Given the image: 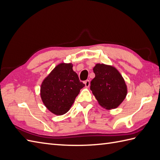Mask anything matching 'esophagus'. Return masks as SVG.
Returning <instances> with one entry per match:
<instances>
[{
	"label": "esophagus",
	"instance_id": "esophagus-1",
	"mask_svg": "<svg viewBox=\"0 0 160 160\" xmlns=\"http://www.w3.org/2000/svg\"><path fill=\"white\" fill-rule=\"evenodd\" d=\"M84 84H85V87H89V86H90V81L89 80H86L84 82Z\"/></svg>",
	"mask_w": 160,
	"mask_h": 160
}]
</instances>
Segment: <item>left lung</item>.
Here are the masks:
<instances>
[{"label": "left lung", "mask_w": 160, "mask_h": 160, "mask_svg": "<svg viewBox=\"0 0 160 160\" xmlns=\"http://www.w3.org/2000/svg\"><path fill=\"white\" fill-rule=\"evenodd\" d=\"M93 72L95 77L91 82V90L98 103L106 110L117 108L128 94L122 75L114 67L103 63H97Z\"/></svg>", "instance_id": "left-lung-1"}]
</instances>
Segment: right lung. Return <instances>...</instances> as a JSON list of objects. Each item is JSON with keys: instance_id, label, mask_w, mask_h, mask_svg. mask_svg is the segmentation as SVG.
I'll return each instance as SVG.
<instances>
[{"instance_id": "obj_1", "label": "right lung", "mask_w": 160, "mask_h": 160, "mask_svg": "<svg viewBox=\"0 0 160 160\" xmlns=\"http://www.w3.org/2000/svg\"><path fill=\"white\" fill-rule=\"evenodd\" d=\"M84 84L73 70L72 63L57 65L44 78L40 95L47 109L56 115H62L69 110Z\"/></svg>"}]
</instances>
